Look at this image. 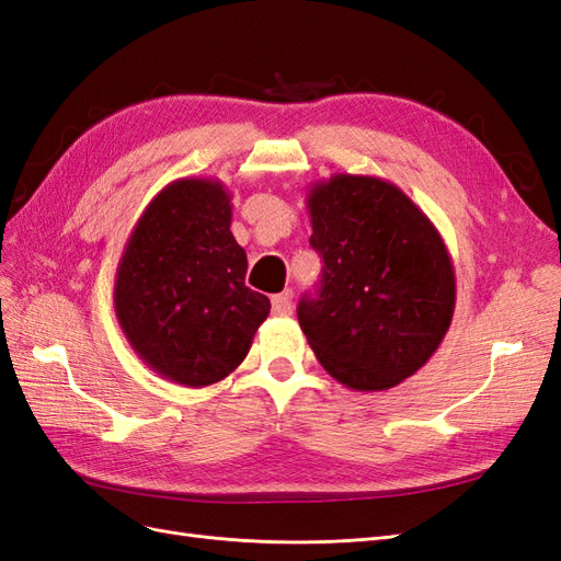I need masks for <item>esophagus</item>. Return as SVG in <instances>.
<instances>
[{"label": "esophagus", "instance_id": "esophagus-1", "mask_svg": "<svg viewBox=\"0 0 561 561\" xmlns=\"http://www.w3.org/2000/svg\"><path fill=\"white\" fill-rule=\"evenodd\" d=\"M291 296H289V291H284V294H277V296H272V312L275 314H291Z\"/></svg>", "mask_w": 561, "mask_h": 561}]
</instances>
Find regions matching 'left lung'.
I'll return each instance as SVG.
<instances>
[{
  "mask_svg": "<svg viewBox=\"0 0 561 561\" xmlns=\"http://www.w3.org/2000/svg\"><path fill=\"white\" fill-rule=\"evenodd\" d=\"M322 255L298 324L320 365L353 391H386L426 365L455 312V270L424 210L389 180L336 172L308 192Z\"/></svg>",
  "mask_w": 561,
  "mask_h": 561,
  "instance_id": "1",
  "label": "left lung"
}]
</instances>
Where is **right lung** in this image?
I'll list each match as a JSON object with an SVG mask.
<instances>
[{
	"mask_svg": "<svg viewBox=\"0 0 561 561\" xmlns=\"http://www.w3.org/2000/svg\"><path fill=\"white\" fill-rule=\"evenodd\" d=\"M220 180L170 182L144 208L116 270V318L156 375L190 389L225 379L270 314L251 291L247 251Z\"/></svg>",
	"mask_w": 561,
	"mask_h": 561,
	"instance_id": "add662e5",
	"label": "right lung"
}]
</instances>
